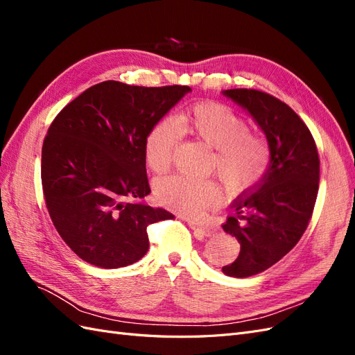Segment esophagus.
I'll list each match as a JSON object with an SVG mask.
<instances>
[{
  "label": "esophagus",
  "mask_w": 355,
  "mask_h": 355,
  "mask_svg": "<svg viewBox=\"0 0 355 355\" xmlns=\"http://www.w3.org/2000/svg\"><path fill=\"white\" fill-rule=\"evenodd\" d=\"M188 225L191 227V230H194V231H196L197 234H200V235H204V237H210V235L214 234V228L204 227V225H201V223L188 220Z\"/></svg>",
  "instance_id": "esophagus-1"
}]
</instances>
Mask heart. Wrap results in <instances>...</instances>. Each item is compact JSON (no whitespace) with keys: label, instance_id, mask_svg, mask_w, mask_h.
I'll list each match as a JSON object with an SVG mask.
<instances>
[{"label":"heart","instance_id":"obj_1","mask_svg":"<svg viewBox=\"0 0 355 355\" xmlns=\"http://www.w3.org/2000/svg\"><path fill=\"white\" fill-rule=\"evenodd\" d=\"M178 122L192 137L214 149L211 168L232 194L252 189L265 176L271 163L270 146L261 136L250 133L249 123L230 106L211 101L197 102L179 115ZM178 126L171 118H163L149 130L145 161L154 173H164L171 167L182 135ZM155 197L168 210L200 218L218 206L222 194L216 182L210 179L171 176L155 185Z\"/></svg>","mask_w":355,"mask_h":355}]
</instances>
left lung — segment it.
<instances>
[{
    "label": "left lung",
    "mask_w": 355,
    "mask_h": 355,
    "mask_svg": "<svg viewBox=\"0 0 355 355\" xmlns=\"http://www.w3.org/2000/svg\"><path fill=\"white\" fill-rule=\"evenodd\" d=\"M222 93L253 116L271 153L265 176L234 201L222 225L240 243L239 257L222 271L244 278L277 263L304 235L318 194L320 158L309 128L288 105L253 89Z\"/></svg>",
    "instance_id": "obj_1"
}]
</instances>
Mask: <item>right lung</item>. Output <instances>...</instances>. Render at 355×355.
<instances>
[{
    "label": "right lung",
    "mask_w": 355,
    "mask_h": 355,
    "mask_svg": "<svg viewBox=\"0 0 355 355\" xmlns=\"http://www.w3.org/2000/svg\"><path fill=\"white\" fill-rule=\"evenodd\" d=\"M188 92L103 81L50 124L42 192L53 225L83 261L106 270L132 265L148 252L149 225L175 218L141 201L151 192L145 139Z\"/></svg>",
    "instance_id": "add662e5"
}]
</instances>
